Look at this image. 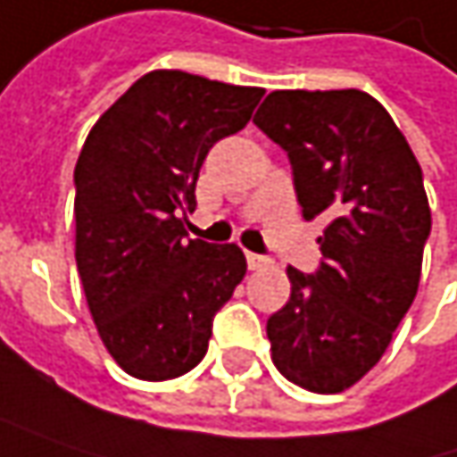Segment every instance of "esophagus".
Segmentation results:
<instances>
[{
    "instance_id": "1",
    "label": "esophagus",
    "mask_w": 457,
    "mask_h": 457,
    "mask_svg": "<svg viewBox=\"0 0 457 457\" xmlns=\"http://www.w3.org/2000/svg\"><path fill=\"white\" fill-rule=\"evenodd\" d=\"M246 265H249V270H260V268L270 265V260H268V257H262V254L246 252Z\"/></svg>"
}]
</instances>
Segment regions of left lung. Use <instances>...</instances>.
I'll list each match as a JSON object with an SVG mask.
<instances>
[{
	"label": "left lung",
	"mask_w": 457,
	"mask_h": 457,
	"mask_svg": "<svg viewBox=\"0 0 457 457\" xmlns=\"http://www.w3.org/2000/svg\"><path fill=\"white\" fill-rule=\"evenodd\" d=\"M254 124L288 153L302 215L328 218L320 270L286 268L270 359L304 390L343 393L382 359L419 291L432 228L421 166L364 90H273Z\"/></svg>",
	"instance_id": "obj_1"
}]
</instances>
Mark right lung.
<instances>
[{"mask_svg":"<svg viewBox=\"0 0 457 457\" xmlns=\"http://www.w3.org/2000/svg\"><path fill=\"white\" fill-rule=\"evenodd\" d=\"M262 87L153 70L93 124L75 166V260L87 310L127 375L195 370L246 273L237 245L189 239L200 166L245 129Z\"/></svg>","mask_w":457,"mask_h":457,"instance_id":"1","label":"right lung"}]
</instances>
